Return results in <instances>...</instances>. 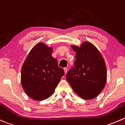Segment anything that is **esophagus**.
Listing matches in <instances>:
<instances>
[{"label":"esophagus","instance_id":"esophagus-1","mask_svg":"<svg viewBox=\"0 0 125 125\" xmlns=\"http://www.w3.org/2000/svg\"><path fill=\"white\" fill-rule=\"evenodd\" d=\"M63 69H64V72H65V73L66 74V73H67V72H68V69H67L66 68H65Z\"/></svg>","mask_w":125,"mask_h":125}]
</instances>
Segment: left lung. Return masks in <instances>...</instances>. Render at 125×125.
<instances>
[{"mask_svg": "<svg viewBox=\"0 0 125 125\" xmlns=\"http://www.w3.org/2000/svg\"><path fill=\"white\" fill-rule=\"evenodd\" d=\"M76 52L75 66L68 71L66 80L81 98L94 99L102 92L107 81L104 59L98 48L89 42L80 47L72 45Z\"/></svg>", "mask_w": 125, "mask_h": 125, "instance_id": "1", "label": "left lung"}]
</instances>
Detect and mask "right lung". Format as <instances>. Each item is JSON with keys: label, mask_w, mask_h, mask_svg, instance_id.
<instances>
[{"label": "right lung", "mask_w": 125, "mask_h": 125, "mask_svg": "<svg viewBox=\"0 0 125 125\" xmlns=\"http://www.w3.org/2000/svg\"><path fill=\"white\" fill-rule=\"evenodd\" d=\"M52 48L39 42L33 47L21 68V83L27 96L42 101L53 94L65 72L52 57Z\"/></svg>", "instance_id": "right-lung-1"}]
</instances>
